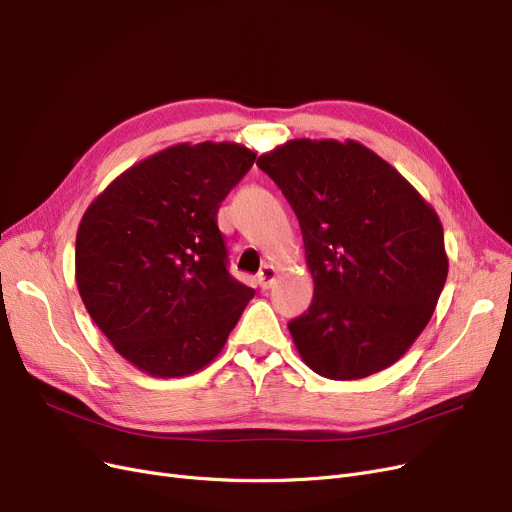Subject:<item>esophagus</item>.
Here are the masks:
<instances>
[{"label":"esophagus","instance_id":"obj_1","mask_svg":"<svg viewBox=\"0 0 512 512\" xmlns=\"http://www.w3.org/2000/svg\"><path fill=\"white\" fill-rule=\"evenodd\" d=\"M275 277H277V271H275L273 264H264V267L258 273V285L262 290H269L273 281H275Z\"/></svg>","mask_w":512,"mask_h":512}]
</instances>
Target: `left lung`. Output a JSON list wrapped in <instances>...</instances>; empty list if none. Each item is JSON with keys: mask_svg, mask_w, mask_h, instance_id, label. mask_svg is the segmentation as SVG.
<instances>
[{"mask_svg": "<svg viewBox=\"0 0 512 512\" xmlns=\"http://www.w3.org/2000/svg\"><path fill=\"white\" fill-rule=\"evenodd\" d=\"M256 163L290 201L315 281L309 311L288 323L302 361L332 380L399 361L447 279L437 212L355 140H290Z\"/></svg>", "mask_w": 512, "mask_h": 512, "instance_id": "1", "label": "left lung"}]
</instances>
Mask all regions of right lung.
Masks as SVG:
<instances>
[{"label":"right lung","instance_id":"obj_1","mask_svg":"<svg viewBox=\"0 0 512 512\" xmlns=\"http://www.w3.org/2000/svg\"><path fill=\"white\" fill-rule=\"evenodd\" d=\"M254 159L235 142H182L117 176L81 218L79 296L115 351L140 372H199L254 298L229 273L216 220Z\"/></svg>","mask_w":512,"mask_h":512}]
</instances>
